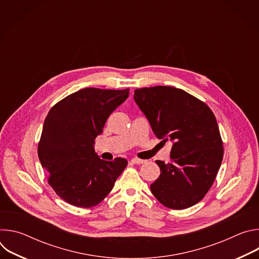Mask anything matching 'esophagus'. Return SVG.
Wrapping results in <instances>:
<instances>
[{
	"label": "esophagus",
	"mask_w": 259,
	"mask_h": 259,
	"mask_svg": "<svg viewBox=\"0 0 259 259\" xmlns=\"http://www.w3.org/2000/svg\"><path fill=\"white\" fill-rule=\"evenodd\" d=\"M131 162H132L133 164H136V165H140V164H143V163H145L146 161H145V160H141V159H138V158H133V159L131 160Z\"/></svg>",
	"instance_id": "34e87169"
}]
</instances>
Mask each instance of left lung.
Here are the masks:
<instances>
[{
    "instance_id": "1",
    "label": "left lung",
    "mask_w": 259,
    "mask_h": 259,
    "mask_svg": "<svg viewBox=\"0 0 259 259\" xmlns=\"http://www.w3.org/2000/svg\"><path fill=\"white\" fill-rule=\"evenodd\" d=\"M134 100L162 142H173L170 162L156 161L161 174L151 191L170 209L200 202L215 180L224 157L216 118L210 107L178 88L156 86L134 91Z\"/></svg>"
}]
</instances>
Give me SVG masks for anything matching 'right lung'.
Listing matches in <instances>:
<instances>
[{
    "mask_svg": "<svg viewBox=\"0 0 259 259\" xmlns=\"http://www.w3.org/2000/svg\"><path fill=\"white\" fill-rule=\"evenodd\" d=\"M129 89L84 88L58 101L45 119L38 156L48 183L66 203L81 208L99 204L113 190L128 162L101 160L95 138Z\"/></svg>",
    "mask_w": 259,
    "mask_h": 259,
    "instance_id": "obj_1",
    "label": "right lung"
}]
</instances>
